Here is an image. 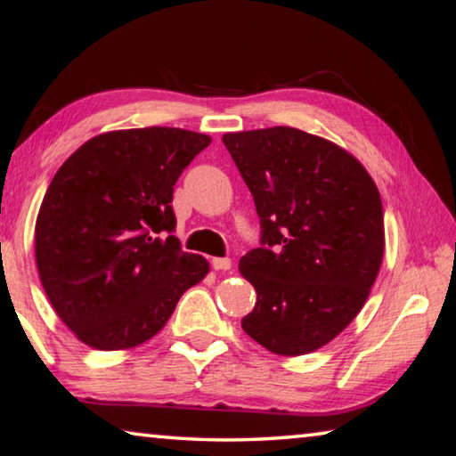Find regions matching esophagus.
<instances>
[{
  "label": "esophagus",
  "instance_id": "34e87169",
  "mask_svg": "<svg viewBox=\"0 0 456 456\" xmlns=\"http://www.w3.org/2000/svg\"><path fill=\"white\" fill-rule=\"evenodd\" d=\"M211 264H213L215 272H229L231 265H233V261H231L229 257H215Z\"/></svg>",
  "mask_w": 456,
  "mask_h": 456
}]
</instances>
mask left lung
<instances>
[{"mask_svg":"<svg viewBox=\"0 0 456 456\" xmlns=\"http://www.w3.org/2000/svg\"><path fill=\"white\" fill-rule=\"evenodd\" d=\"M261 221L239 261L257 291L245 334L277 356L331 342L366 304L384 257V211L364 165L291 126L223 134Z\"/></svg>","mask_w":456,"mask_h":456,"instance_id":"1","label":"left lung"}]
</instances>
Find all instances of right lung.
<instances>
[{
	"label": "right lung",
	"mask_w": 456,
	"mask_h": 456,
	"mask_svg": "<svg viewBox=\"0 0 456 456\" xmlns=\"http://www.w3.org/2000/svg\"><path fill=\"white\" fill-rule=\"evenodd\" d=\"M209 144L171 126L110 130L53 175L36 219V265L53 312L90 348L144 344L209 273L171 235L175 183Z\"/></svg>",
	"instance_id": "add662e5"
}]
</instances>
